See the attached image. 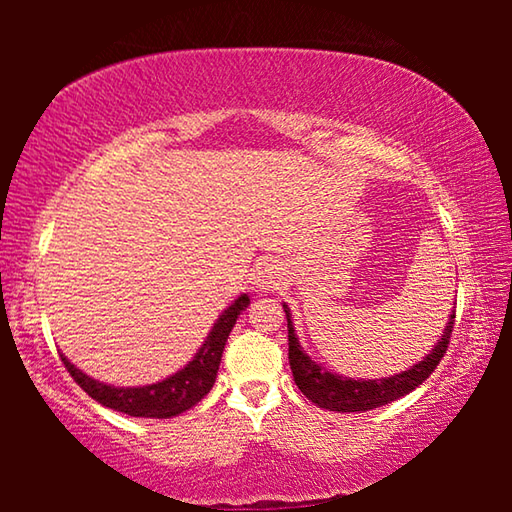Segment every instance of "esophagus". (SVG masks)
<instances>
[{
	"instance_id": "obj_1",
	"label": "esophagus",
	"mask_w": 512,
	"mask_h": 512,
	"mask_svg": "<svg viewBox=\"0 0 512 512\" xmlns=\"http://www.w3.org/2000/svg\"><path fill=\"white\" fill-rule=\"evenodd\" d=\"M282 271L280 266L271 259H264V262H259L253 271V289H257L259 293H271L275 289H280L282 284Z\"/></svg>"
}]
</instances>
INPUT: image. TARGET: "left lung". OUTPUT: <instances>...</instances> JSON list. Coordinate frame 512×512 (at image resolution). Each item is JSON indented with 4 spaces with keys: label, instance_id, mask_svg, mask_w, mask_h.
Wrapping results in <instances>:
<instances>
[{
    "label": "left lung",
    "instance_id": "1",
    "mask_svg": "<svg viewBox=\"0 0 512 512\" xmlns=\"http://www.w3.org/2000/svg\"><path fill=\"white\" fill-rule=\"evenodd\" d=\"M282 307H284V314H287L289 363H291L293 379H296V386L300 388L302 395H307V400H311L318 406V409L339 411V413L377 409V406L391 404L395 400H400V397L409 395L413 388H418L422 381L436 370L440 359L445 357L449 339H452L454 318H456V309H454L452 314H449L443 339L433 345V350L422 361L415 363V366L400 372V375L366 381V379H350V377L334 375V372L325 370L320 363L311 361L309 354L302 350V345L296 336V329H293L289 307L287 305Z\"/></svg>",
    "mask_w": 512,
    "mask_h": 512
}]
</instances>
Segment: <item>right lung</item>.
Segmentation results:
<instances>
[{
	"label": "right lung",
	"instance_id": "add662e5",
	"mask_svg": "<svg viewBox=\"0 0 512 512\" xmlns=\"http://www.w3.org/2000/svg\"><path fill=\"white\" fill-rule=\"evenodd\" d=\"M250 305V298L239 296L232 305L223 311L216 320L212 332L207 334L201 350L194 354V359L180 368L176 375L158 381L151 386H137V388H119L108 386L103 381H97L85 375L74 363H69L65 354H60L69 375L74 377L85 393L99 404L108 406L112 411L133 415V418H173L192 409L203 397L212 391L216 372H219V363L223 357L225 341L235 327L241 311Z\"/></svg>",
	"mask_w": 512,
	"mask_h": 512
}]
</instances>
